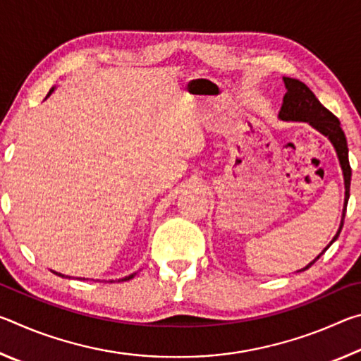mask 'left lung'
<instances>
[{
  "mask_svg": "<svg viewBox=\"0 0 361 361\" xmlns=\"http://www.w3.org/2000/svg\"><path fill=\"white\" fill-rule=\"evenodd\" d=\"M285 87H286V94L283 97V103L282 108H280L279 118L283 121H302V122H309L310 126L315 127L317 130L322 132L323 135H326L331 143L334 145L336 152H338L341 167H342V173H344V183H345V200H344V210H342V221L339 226L338 234L334 235V239L331 243L338 239L341 234L342 226H344V218H345V210H347V202H349V195H350V176H352V169L349 164V148H347V140L344 132L341 129V122L336 116L326 109L319 102V99L314 95L312 90H310L307 85L304 82L299 81V79H293V78H283ZM329 243V245H331ZM328 245V247H329ZM328 247L323 250V253L326 252ZM322 253L317 256V258L310 262L309 266H305L301 271H305L314 262L319 259Z\"/></svg>",
  "mask_w": 361,
  "mask_h": 361,
  "instance_id": "8db88e82",
  "label": "left lung"
}]
</instances>
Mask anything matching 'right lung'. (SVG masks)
<instances>
[{
    "label": "right lung",
    "mask_w": 361,
    "mask_h": 361,
    "mask_svg": "<svg viewBox=\"0 0 361 361\" xmlns=\"http://www.w3.org/2000/svg\"><path fill=\"white\" fill-rule=\"evenodd\" d=\"M52 92H54V87H52V89H51V90H49V94H47V97H49V95H51V94H52ZM56 274H57V272H56ZM57 276H62V274H57ZM62 277H63V276H62ZM132 277H133V274H132V276H129V277H126V279H122V280H129V279H132Z\"/></svg>",
    "instance_id": "obj_1"
}]
</instances>
